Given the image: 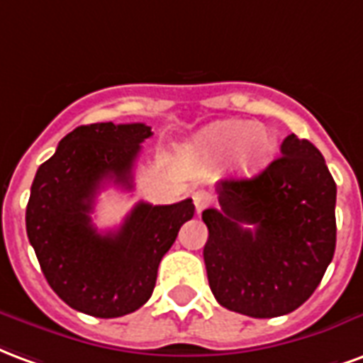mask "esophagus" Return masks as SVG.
Listing matches in <instances>:
<instances>
[{
	"instance_id": "esophagus-1",
	"label": "esophagus",
	"mask_w": 363,
	"mask_h": 363,
	"mask_svg": "<svg viewBox=\"0 0 363 363\" xmlns=\"http://www.w3.org/2000/svg\"><path fill=\"white\" fill-rule=\"evenodd\" d=\"M193 203H195V211L201 213L203 208L208 207V203H211V195L207 191H195L193 193Z\"/></svg>"
}]
</instances>
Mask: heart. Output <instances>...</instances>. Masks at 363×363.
Returning a JSON list of instances; mask_svg holds the SVG:
<instances>
[{"label":"heart","mask_w":363,"mask_h":363,"mask_svg":"<svg viewBox=\"0 0 363 363\" xmlns=\"http://www.w3.org/2000/svg\"><path fill=\"white\" fill-rule=\"evenodd\" d=\"M195 152L208 168H220L236 156L243 174H255L271 160L274 137L253 121L222 120L201 131L195 139Z\"/></svg>","instance_id":"b5f03b06"}]
</instances>
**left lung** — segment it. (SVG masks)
Segmentation results:
<instances>
[{
	"mask_svg": "<svg viewBox=\"0 0 363 363\" xmlns=\"http://www.w3.org/2000/svg\"><path fill=\"white\" fill-rule=\"evenodd\" d=\"M280 158L251 179H224L203 211L208 286L242 315H286L319 286L337 245V184L308 139L288 135Z\"/></svg>",
	"mask_w": 363,
	"mask_h": 363,
	"instance_id": "8db88e82",
	"label": "left lung"
}]
</instances>
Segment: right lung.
Instances as JSON below:
<instances>
[{"label": "right lung", "mask_w": 363, "mask_h": 363, "mask_svg": "<svg viewBox=\"0 0 363 363\" xmlns=\"http://www.w3.org/2000/svg\"><path fill=\"white\" fill-rule=\"evenodd\" d=\"M145 123H91L65 135L42 164L26 205V234L40 269L60 298L86 315L121 317L152 296L158 265L191 220V199L174 205L137 203L116 232L92 226L104 184L133 189V166Z\"/></svg>", "instance_id": "add662e5"}]
</instances>
